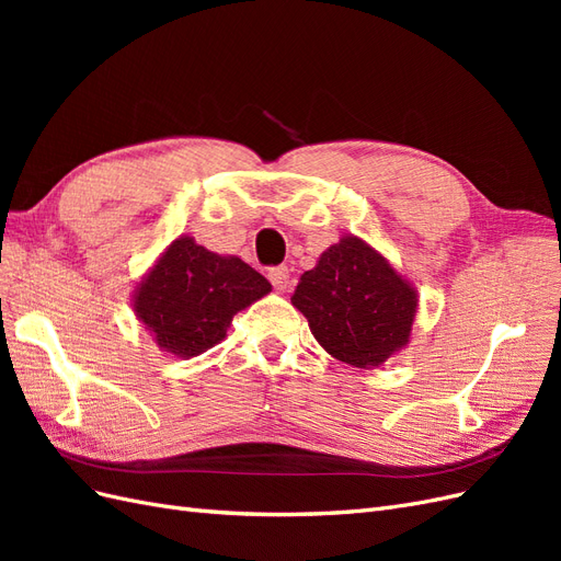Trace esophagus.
Listing matches in <instances>:
<instances>
[{
  "mask_svg": "<svg viewBox=\"0 0 561 561\" xmlns=\"http://www.w3.org/2000/svg\"><path fill=\"white\" fill-rule=\"evenodd\" d=\"M268 280H271V285L276 287L278 293H283L285 287L290 285V268H287L285 264L274 266V268H268Z\"/></svg>",
  "mask_w": 561,
  "mask_h": 561,
  "instance_id": "34e87169",
  "label": "esophagus"
}]
</instances>
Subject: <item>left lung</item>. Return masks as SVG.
Here are the masks:
<instances>
[{
  "label": "left lung",
  "instance_id": "8db88e82",
  "mask_svg": "<svg viewBox=\"0 0 561 561\" xmlns=\"http://www.w3.org/2000/svg\"><path fill=\"white\" fill-rule=\"evenodd\" d=\"M318 344L353 367H377L410 339L416 316L414 287L379 252L346 239L304 271L293 295Z\"/></svg>",
  "mask_w": 561,
  "mask_h": 561
}]
</instances>
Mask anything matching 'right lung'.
<instances>
[{
	"label": "right lung",
	"mask_w": 561,
	"mask_h": 561,
	"mask_svg": "<svg viewBox=\"0 0 561 561\" xmlns=\"http://www.w3.org/2000/svg\"><path fill=\"white\" fill-rule=\"evenodd\" d=\"M266 293L271 283L250 264L182 236L140 283L135 313L161 348L192 358L222 342L231 318Z\"/></svg>",
	"instance_id": "1"
}]
</instances>
